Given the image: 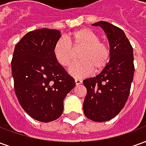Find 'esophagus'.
<instances>
[{"mask_svg": "<svg viewBox=\"0 0 146 146\" xmlns=\"http://www.w3.org/2000/svg\"><path fill=\"white\" fill-rule=\"evenodd\" d=\"M75 82H76V85H80L82 84V80L79 79V78H75Z\"/></svg>", "mask_w": 146, "mask_h": 146, "instance_id": "esophagus-1", "label": "esophagus"}]
</instances>
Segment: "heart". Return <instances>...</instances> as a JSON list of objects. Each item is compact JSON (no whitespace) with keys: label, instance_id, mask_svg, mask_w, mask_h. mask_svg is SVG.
I'll return each mask as SVG.
<instances>
[{"label":"heart","instance_id":"obj_1","mask_svg":"<svg viewBox=\"0 0 146 146\" xmlns=\"http://www.w3.org/2000/svg\"><path fill=\"white\" fill-rule=\"evenodd\" d=\"M81 49L80 61L74 63L70 73L75 77H84L95 72H100L107 66L111 57L110 45L99 40L97 33L89 28H82L67 35V40L60 38L54 47L55 59L61 66L69 67L73 62L74 51Z\"/></svg>","mask_w":146,"mask_h":146}]
</instances>
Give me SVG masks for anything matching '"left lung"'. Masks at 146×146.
<instances>
[{
  "mask_svg": "<svg viewBox=\"0 0 146 146\" xmlns=\"http://www.w3.org/2000/svg\"><path fill=\"white\" fill-rule=\"evenodd\" d=\"M111 49L110 62L96 76L84 80L87 95L83 109L85 116L95 122L113 119L128 99L135 73L133 48L125 33L113 24L100 21Z\"/></svg>",
  "mask_w": 146,
  "mask_h": 146,
  "instance_id": "obj_1",
  "label": "left lung"
}]
</instances>
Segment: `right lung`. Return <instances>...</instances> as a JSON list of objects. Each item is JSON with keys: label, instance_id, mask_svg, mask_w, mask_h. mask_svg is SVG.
I'll return each mask as SVG.
<instances>
[{"label": "right lung", "instance_id": "add662e5", "mask_svg": "<svg viewBox=\"0 0 146 146\" xmlns=\"http://www.w3.org/2000/svg\"><path fill=\"white\" fill-rule=\"evenodd\" d=\"M60 36L57 30L30 31L15 45L11 59L19 102L32 118L40 122L60 117L64 98L76 84L54 58V44Z\"/></svg>", "mask_w": 146, "mask_h": 146}]
</instances>
